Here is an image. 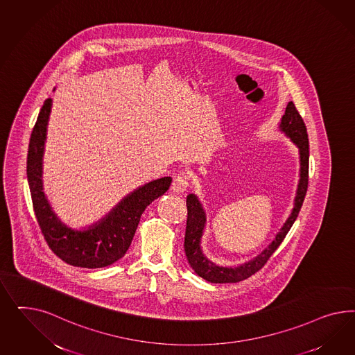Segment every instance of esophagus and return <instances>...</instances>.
I'll return each instance as SVG.
<instances>
[{"instance_id": "esophagus-1", "label": "esophagus", "mask_w": 355, "mask_h": 355, "mask_svg": "<svg viewBox=\"0 0 355 355\" xmlns=\"http://www.w3.org/2000/svg\"><path fill=\"white\" fill-rule=\"evenodd\" d=\"M189 187V178L184 174H177L172 183V191L174 193H183Z\"/></svg>"}]
</instances>
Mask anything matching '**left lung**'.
Instances as JSON below:
<instances>
[{
	"mask_svg": "<svg viewBox=\"0 0 355 355\" xmlns=\"http://www.w3.org/2000/svg\"><path fill=\"white\" fill-rule=\"evenodd\" d=\"M279 131L282 132L286 138L295 144L298 148L300 156V180L297 184V191L294 196V203L291 208V215L281 226L279 233L275 236V239L268 245V248H264L255 258L241 263L233 267L220 266L211 259L207 258V255L202 248V238L205 234V225H207V212L202 202L199 200L198 195L189 193L186 199L187 205V224H186V234H184V252L187 257V261L193 272L212 284H229V282H239L242 279H246L257 273L259 269L263 268V266L267 263L270 255L277 250L281 242L284 241L288 232L291 230L294 221L297 220L298 214L301 211L304 196L307 193V184H309V138H307V130L304 126V122L302 119L298 110L293 101H289L285 114L281 117L279 123Z\"/></svg>",
	"mask_w": 355,
	"mask_h": 355,
	"instance_id": "8db88e82",
	"label": "left lung"
}]
</instances>
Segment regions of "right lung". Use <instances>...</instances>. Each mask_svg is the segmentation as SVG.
Segmentation results:
<instances>
[{
  "mask_svg": "<svg viewBox=\"0 0 355 355\" xmlns=\"http://www.w3.org/2000/svg\"><path fill=\"white\" fill-rule=\"evenodd\" d=\"M51 110L52 98L49 97L44 101L35 123L27 155V180L37 223L49 248L67 264L82 268L112 266L125 257L137 232L140 216L155 199L169 190L172 177H162L139 186L91 225H67L54 212L44 193V150Z\"/></svg>",
  "mask_w": 355,
  "mask_h": 355,
  "instance_id": "obj_1",
  "label": "right lung"
}]
</instances>
